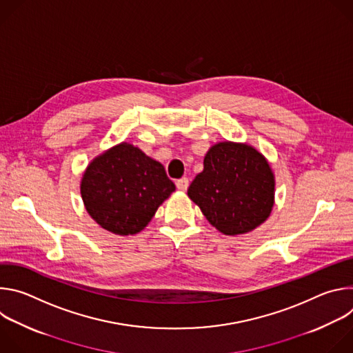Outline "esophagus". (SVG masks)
I'll list each match as a JSON object with an SVG mask.
<instances>
[{"mask_svg":"<svg viewBox=\"0 0 353 353\" xmlns=\"http://www.w3.org/2000/svg\"><path fill=\"white\" fill-rule=\"evenodd\" d=\"M176 187L180 190V191H185L188 188V179L187 177H181L176 181Z\"/></svg>","mask_w":353,"mask_h":353,"instance_id":"34e87169","label":"esophagus"}]
</instances>
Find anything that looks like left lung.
Segmentation results:
<instances>
[{"label":"left lung","mask_w":353,"mask_h":353,"mask_svg":"<svg viewBox=\"0 0 353 353\" xmlns=\"http://www.w3.org/2000/svg\"><path fill=\"white\" fill-rule=\"evenodd\" d=\"M187 194L221 233L244 234L270 216L275 179L256 148L225 141L208 150Z\"/></svg>","instance_id":"8db88e82"}]
</instances>
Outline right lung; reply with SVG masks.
<instances>
[{"instance_id":"add662e5","label":"right lung","mask_w":353,"mask_h":353,"mask_svg":"<svg viewBox=\"0 0 353 353\" xmlns=\"http://www.w3.org/2000/svg\"><path fill=\"white\" fill-rule=\"evenodd\" d=\"M174 190L163 165L127 142L94 158L81 181L88 214L103 229L121 236L141 232Z\"/></svg>"}]
</instances>
